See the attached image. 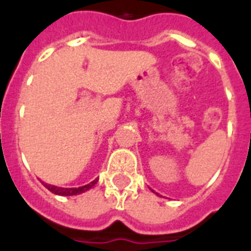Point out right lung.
<instances>
[{
  "mask_svg": "<svg viewBox=\"0 0 251 251\" xmlns=\"http://www.w3.org/2000/svg\"><path fill=\"white\" fill-rule=\"evenodd\" d=\"M98 182V179H94L92 182H90L88 185H84V186L80 187H72V189H69V187H57L53 186V185H48V183H44V186L48 189L49 191H52L54 194L57 195H76L80 194V193H84V191L90 190L91 187L95 186V183Z\"/></svg>",
  "mask_w": 251,
  "mask_h": 251,
  "instance_id": "add662e5",
  "label": "right lung"
}]
</instances>
